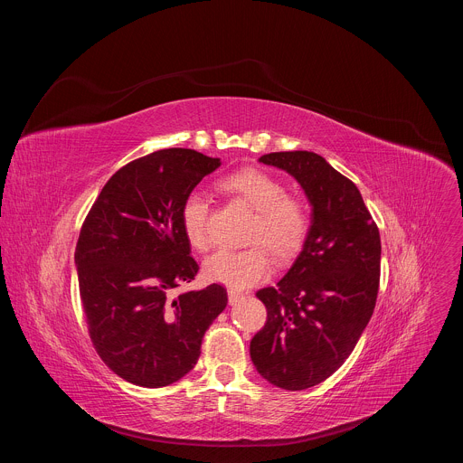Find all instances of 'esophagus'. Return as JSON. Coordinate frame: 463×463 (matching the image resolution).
<instances>
[{"label": "esophagus", "mask_w": 463, "mask_h": 463, "mask_svg": "<svg viewBox=\"0 0 463 463\" xmlns=\"http://www.w3.org/2000/svg\"><path fill=\"white\" fill-rule=\"evenodd\" d=\"M243 297H245V293L236 291V289H229V302H231V304H236V302L241 300Z\"/></svg>", "instance_id": "1"}]
</instances>
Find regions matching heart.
Instances as JSON below:
<instances>
[{"mask_svg":"<svg viewBox=\"0 0 463 463\" xmlns=\"http://www.w3.org/2000/svg\"><path fill=\"white\" fill-rule=\"evenodd\" d=\"M220 186L254 211L247 234V241L254 245L241 250L222 249L214 252L207 258L203 271L213 282L245 289L271 273L268 250L275 258L286 260L304 245L311 214L304 200L288 195L280 179L258 168L229 174L220 181ZM209 218V197L202 192L188 194L181 207V223L190 245L197 250H207L213 243Z\"/></svg>","mask_w":463,"mask_h":463,"instance_id":"1","label":"heart"}]
</instances>
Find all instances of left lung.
Returning <instances> with one entry per match:
<instances>
[{"label": "left lung", "mask_w": 463, "mask_h": 463, "mask_svg": "<svg viewBox=\"0 0 463 463\" xmlns=\"http://www.w3.org/2000/svg\"><path fill=\"white\" fill-rule=\"evenodd\" d=\"M291 174L313 207L311 227L291 269L256 297L268 320L250 341L258 373L284 390H304L335 373L373 313L381 238L359 188L313 152L260 157Z\"/></svg>", "instance_id": "obj_1"}]
</instances>
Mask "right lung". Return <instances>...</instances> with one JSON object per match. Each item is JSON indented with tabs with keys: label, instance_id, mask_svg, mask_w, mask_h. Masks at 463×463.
<instances>
[{
	"label": "right lung",
	"instance_id": "1",
	"mask_svg": "<svg viewBox=\"0 0 463 463\" xmlns=\"http://www.w3.org/2000/svg\"><path fill=\"white\" fill-rule=\"evenodd\" d=\"M220 159L188 148L128 163L104 184L75 250L91 343L118 377L146 388L179 381L227 306V291L175 289L197 275L183 231L184 197Z\"/></svg>",
	"mask_w": 463,
	"mask_h": 463
}]
</instances>
